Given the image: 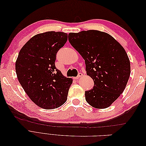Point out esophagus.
Returning <instances> with one entry per match:
<instances>
[{"label":"esophagus","mask_w":146,"mask_h":146,"mask_svg":"<svg viewBox=\"0 0 146 146\" xmlns=\"http://www.w3.org/2000/svg\"><path fill=\"white\" fill-rule=\"evenodd\" d=\"M82 76H83V74H82V73H81V72H79V73L78 74V76H77V77H75V78H74V79H76V80H77V79H78V78H79V77H82Z\"/></svg>","instance_id":"obj_1"}]
</instances>
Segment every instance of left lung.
Returning a JSON list of instances; mask_svg holds the SVG:
<instances>
[{"label":"left lung","instance_id":"8db88e82","mask_svg":"<svg viewBox=\"0 0 146 146\" xmlns=\"http://www.w3.org/2000/svg\"><path fill=\"white\" fill-rule=\"evenodd\" d=\"M69 41L85 60L86 71L94 81L85 91L87 102L106 108L122 93L130 75V63L123 47L109 34L90 30L70 33Z\"/></svg>","mask_w":146,"mask_h":146}]
</instances>
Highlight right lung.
Here are the masks:
<instances>
[{"mask_svg":"<svg viewBox=\"0 0 146 146\" xmlns=\"http://www.w3.org/2000/svg\"><path fill=\"white\" fill-rule=\"evenodd\" d=\"M68 40V34L47 32L31 38L21 48L16 62L17 78L30 99L41 108L51 110L64 104L72 79L55 67L56 54Z\"/></svg>","mask_w":146,"mask_h":146,"instance_id":"obj_1","label":"right lung"}]
</instances>
